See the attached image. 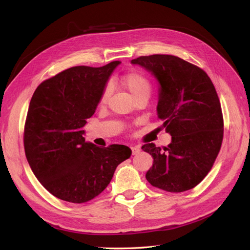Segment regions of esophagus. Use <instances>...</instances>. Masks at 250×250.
Returning <instances> with one entry per match:
<instances>
[{
  "label": "esophagus",
  "mask_w": 250,
  "mask_h": 250,
  "mask_svg": "<svg viewBox=\"0 0 250 250\" xmlns=\"http://www.w3.org/2000/svg\"><path fill=\"white\" fill-rule=\"evenodd\" d=\"M131 151H132V155H135L138 154L140 152V147L138 146H134V147H131Z\"/></svg>",
  "instance_id": "obj_1"
}]
</instances>
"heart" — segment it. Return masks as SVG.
I'll list each match as a JSON object with an SVG mask.
<instances>
[{
	"label": "heart",
	"instance_id": "1",
	"mask_svg": "<svg viewBox=\"0 0 250 250\" xmlns=\"http://www.w3.org/2000/svg\"><path fill=\"white\" fill-rule=\"evenodd\" d=\"M121 87L126 90L127 94L131 97V99H137L140 97L149 98L151 93V83L150 81L144 76L143 74L139 72H130L125 74L124 76L121 77L119 80ZM109 97V89L105 88L101 95L99 104H106Z\"/></svg>",
	"mask_w": 250,
	"mask_h": 250
}]
</instances>
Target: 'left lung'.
<instances>
[{"label":"left lung","mask_w":250,"mask_h":250,"mask_svg":"<svg viewBox=\"0 0 250 250\" xmlns=\"http://www.w3.org/2000/svg\"><path fill=\"white\" fill-rule=\"evenodd\" d=\"M158 82L157 117L171 135L168 147L145 144L153 158L146 179L167 192L191 190L207 176L223 139L221 105L207 73L173 55L155 54L131 60Z\"/></svg>","instance_id":"left-lung-1"}]
</instances>
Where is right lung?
Returning a JSON list of instances; mask_svg holds the SVG:
<instances>
[{
	"mask_svg": "<svg viewBox=\"0 0 250 250\" xmlns=\"http://www.w3.org/2000/svg\"><path fill=\"white\" fill-rule=\"evenodd\" d=\"M120 63L70 67L41 83L31 98L24 132L26 157L40 183L59 199L92 200L131 155L127 146L101 148L83 137V127Z\"/></svg>",
	"mask_w": 250,
	"mask_h": 250,
	"instance_id": "add662e5",
	"label": "right lung"
}]
</instances>
